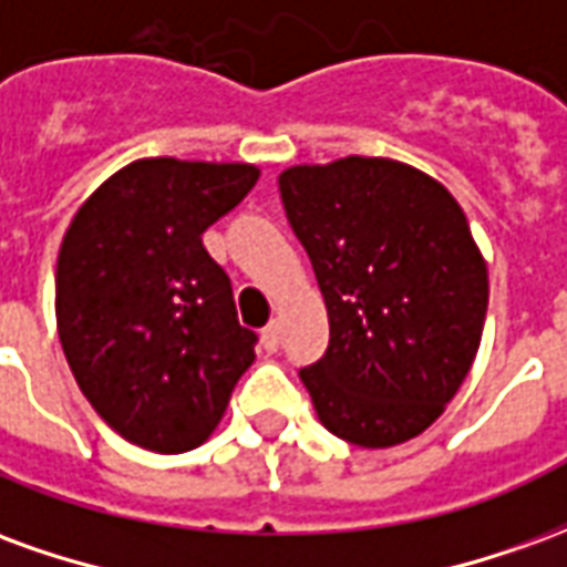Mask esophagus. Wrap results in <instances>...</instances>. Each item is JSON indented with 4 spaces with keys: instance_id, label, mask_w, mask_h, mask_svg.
<instances>
[{
    "instance_id": "34e87169",
    "label": "esophagus",
    "mask_w": 567,
    "mask_h": 567,
    "mask_svg": "<svg viewBox=\"0 0 567 567\" xmlns=\"http://www.w3.org/2000/svg\"><path fill=\"white\" fill-rule=\"evenodd\" d=\"M260 343L267 352H279V343H282V328H279V321H270L264 333H260Z\"/></svg>"
}]
</instances>
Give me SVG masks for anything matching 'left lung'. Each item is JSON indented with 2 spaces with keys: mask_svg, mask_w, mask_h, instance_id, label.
I'll return each instance as SVG.
<instances>
[{
  "mask_svg": "<svg viewBox=\"0 0 567 567\" xmlns=\"http://www.w3.org/2000/svg\"><path fill=\"white\" fill-rule=\"evenodd\" d=\"M279 194L331 324L300 370L321 425L364 450L413 440L455 398L486 321V260L462 206L431 175L358 154L285 169Z\"/></svg>",
  "mask_w": 567,
  "mask_h": 567,
  "instance_id": "8db88e82",
  "label": "left lung"
}]
</instances>
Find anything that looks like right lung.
I'll return each mask as SVG.
<instances>
[{
	"instance_id": "1",
	"label": "right lung",
	"mask_w": 567,
	"mask_h": 567,
	"mask_svg": "<svg viewBox=\"0 0 567 567\" xmlns=\"http://www.w3.org/2000/svg\"><path fill=\"white\" fill-rule=\"evenodd\" d=\"M251 163L145 157L84 199L56 258V331L75 382L142 450L187 452L221 422L258 337L236 319L206 227L258 182Z\"/></svg>"
}]
</instances>
